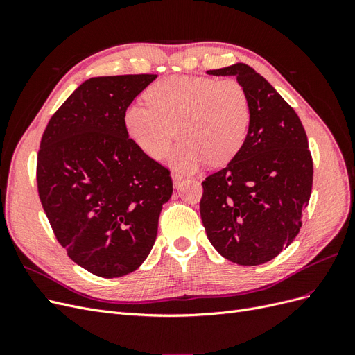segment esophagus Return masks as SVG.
Returning a JSON list of instances; mask_svg holds the SVG:
<instances>
[{
    "label": "esophagus",
    "instance_id": "34e87169",
    "mask_svg": "<svg viewBox=\"0 0 355 355\" xmlns=\"http://www.w3.org/2000/svg\"><path fill=\"white\" fill-rule=\"evenodd\" d=\"M182 180H184V178H182L178 173H173V184H175V187H179L182 184Z\"/></svg>",
    "mask_w": 355,
    "mask_h": 355
}]
</instances>
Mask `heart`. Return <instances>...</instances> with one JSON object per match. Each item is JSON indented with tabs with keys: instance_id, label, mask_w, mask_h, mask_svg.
Segmentation results:
<instances>
[{
	"instance_id": "1",
	"label": "heart",
	"mask_w": 355,
	"mask_h": 355,
	"mask_svg": "<svg viewBox=\"0 0 355 355\" xmlns=\"http://www.w3.org/2000/svg\"><path fill=\"white\" fill-rule=\"evenodd\" d=\"M145 99L148 106L125 108V132L153 159L164 158L178 136L170 161L179 173H192L207 159L213 166L230 163L249 136L250 99L235 80L164 78L149 85Z\"/></svg>"
}]
</instances>
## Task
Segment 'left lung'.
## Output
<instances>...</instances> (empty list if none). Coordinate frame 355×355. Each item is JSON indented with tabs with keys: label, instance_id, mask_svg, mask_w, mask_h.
<instances>
[{
	"label": "left lung",
	"instance_id": "left-lung-1",
	"mask_svg": "<svg viewBox=\"0 0 355 355\" xmlns=\"http://www.w3.org/2000/svg\"><path fill=\"white\" fill-rule=\"evenodd\" d=\"M207 73L237 78L249 94L252 123L239 155L201 184V220L225 259L261 265L280 254L302 227L314 173L306 133L292 106L249 65Z\"/></svg>",
	"mask_w": 355,
	"mask_h": 355
}]
</instances>
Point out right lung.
<instances>
[{"instance_id":"obj_1","label":"right lung","mask_w":355,"mask_h":355,"mask_svg":"<svg viewBox=\"0 0 355 355\" xmlns=\"http://www.w3.org/2000/svg\"><path fill=\"white\" fill-rule=\"evenodd\" d=\"M154 73L84 81L50 118L37 158L38 194L58 241L89 272L136 271L157 239L170 171L128 137L124 111Z\"/></svg>"}]
</instances>
